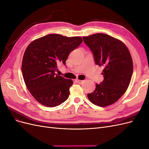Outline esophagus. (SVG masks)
I'll list each match as a JSON object with an SVG mask.
<instances>
[{"mask_svg":"<svg viewBox=\"0 0 149 149\" xmlns=\"http://www.w3.org/2000/svg\"><path fill=\"white\" fill-rule=\"evenodd\" d=\"M76 81L79 84H82L84 82V80H80V79H76Z\"/></svg>","mask_w":149,"mask_h":149,"instance_id":"esophagus-1","label":"esophagus"}]
</instances>
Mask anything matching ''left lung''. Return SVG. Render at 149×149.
<instances>
[{"instance_id":"left-lung-1","label":"left lung","mask_w":149,"mask_h":149,"mask_svg":"<svg viewBox=\"0 0 149 149\" xmlns=\"http://www.w3.org/2000/svg\"><path fill=\"white\" fill-rule=\"evenodd\" d=\"M83 38L91 50L95 63L104 67V80L96 84L95 90L88 94V97L98 106L111 105L129 87L133 73L131 55L123 42L107 34L96 33Z\"/></svg>"}]
</instances>
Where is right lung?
I'll use <instances>...</instances> for the list:
<instances>
[{
  "label": "right lung",
  "mask_w": 149,
  "mask_h": 149,
  "mask_svg": "<svg viewBox=\"0 0 149 149\" xmlns=\"http://www.w3.org/2000/svg\"><path fill=\"white\" fill-rule=\"evenodd\" d=\"M82 42L79 37L49 34L29 45L22 60V74L26 88L41 104L55 107L68 98L73 81L55 71L60 63L66 65L70 53Z\"/></svg>",
  "instance_id": "right-lung-1"
}]
</instances>
